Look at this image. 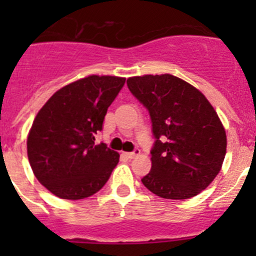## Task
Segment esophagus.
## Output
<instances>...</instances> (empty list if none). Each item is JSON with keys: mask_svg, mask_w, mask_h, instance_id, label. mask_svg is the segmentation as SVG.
<instances>
[{"mask_svg": "<svg viewBox=\"0 0 256 256\" xmlns=\"http://www.w3.org/2000/svg\"><path fill=\"white\" fill-rule=\"evenodd\" d=\"M140 154H141V150H140V148H134L132 152H126V156L128 158V159H133V158H136V156H138Z\"/></svg>", "mask_w": 256, "mask_h": 256, "instance_id": "34e87169", "label": "esophagus"}]
</instances>
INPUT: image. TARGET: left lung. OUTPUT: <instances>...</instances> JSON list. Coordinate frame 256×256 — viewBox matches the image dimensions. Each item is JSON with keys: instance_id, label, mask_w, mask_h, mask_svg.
Masks as SVG:
<instances>
[{"instance_id": "8db88e82", "label": "left lung", "mask_w": 256, "mask_h": 256, "mask_svg": "<svg viewBox=\"0 0 256 256\" xmlns=\"http://www.w3.org/2000/svg\"><path fill=\"white\" fill-rule=\"evenodd\" d=\"M126 84L148 110L155 137L144 186L172 200L198 195L219 173L227 148L214 108L194 86L170 74L132 76Z\"/></svg>"}]
</instances>
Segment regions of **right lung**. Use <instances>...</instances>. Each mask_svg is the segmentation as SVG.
<instances>
[{
    "instance_id": "obj_1",
    "label": "right lung",
    "mask_w": 256,
    "mask_h": 256,
    "mask_svg": "<svg viewBox=\"0 0 256 256\" xmlns=\"http://www.w3.org/2000/svg\"><path fill=\"white\" fill-rule=\"evenodd\" d=\"M126 78L90 76L52 94L38 112L26 141L36 178L65 200L100 191L119 162V154L94 144L108 106Z\"/></svg>"
}]
</instances>
